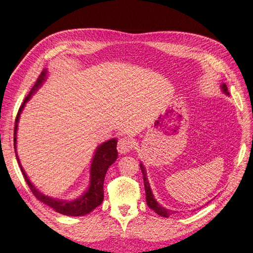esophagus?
Instances as JSON below:
<instances>
[{
    "label": "esophagus",
    "instance_id": "1",
    "mask_svg": "<svg viewBox=\"0 0 253 253\" xmlns=\"http://www.w3.org/2000/svg\"><path fill=\"white\" fill-rule=\"evenodd\" d=\"M133 145L134 144L131 139L127 138V137H123V138H120L118 141V146H117L118 152L121 154H125L133 148Z\"/></svg>",
    "mask_w": 253,
    "mask_h": 253
}]
</instances>
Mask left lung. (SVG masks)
I'll return each instance as SVG.
<instances>
[{
	"label": "left lung",
	"mask_w": 253,
	"mask_h": 253,
	"mask_svg": "<svg viewBox=\"0 0 253 253\" xmlns=\"http://www.w3.org/2000/svg\"><path fill=\"white\" fill-rule=\"evenodd\" d=\"M221 88H222V91L224 94H226L227 96H229V91H228V87L225 84H222L221 85ZM140 169H141V171H142V174H143V181H144V188H145V193H146V203L148 205V207L150 209H152L156 214H158L159 216L162 217H169L172 213H174L173 211L171 210H169L167 208H164V207L162 205H159L157 203V201L154 199L153 195H152V192H151V189H150V185L148 182V179H147V174H146V170H145V168L142 164H140Z\"/></svg>",
	"instance_id": "left-lung-1"
}]
</instances>
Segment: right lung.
Returning <instances> with one entry per match:
<instances>
[{"label":"right lung","mask_w":253,"mask_h":253,"mask_svg":"<svg viewBox=\"0 0 253 253\" xmlns=\"http://www.w3.org/2000/svg\"><path fill=\"white\" fill-rule=\"evenodd\" d=\"M47 77V70L44 68V70L41 72L40 76L38 77L35 84L31 88L30 93L28 96L25 98L24 102L20 106L19 111L17 113L16 120H15V128H14V148H15V153H16V158L18 160L19 167L21 169V171L24 175L25 181L27 182V185L29 186L31 192L33 195L43 204L47 205L50 208L55 210L57 213H60L62 215L66 216H84L88 214L89 212L96 209L98 206H100L104 200V179L106 172L111 165L115 163V160L118 157V151H117V139L113 138L110 139L101 145L98 146L95 155L93 157V160H91V165H90V176H89V185L86 190V192L80 198L73 200V201H66V200H59V199H54L50 198L48 196H45L41 192H39L33 185L32 182L29 180L28 176L26 175L24 169H23L20 160L17 154V130H18V122L20 119V115L25 107V104L30 100L32 95L35 93V91L40 87V85L43 84V82L46 80Z\"/></svg>","instance_id":"add662e5"}]
</instances>
